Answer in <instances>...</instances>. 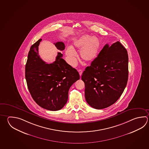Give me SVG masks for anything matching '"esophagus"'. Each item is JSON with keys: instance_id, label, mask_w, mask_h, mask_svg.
<instances>
[{"instance_id": "1", "label": "esophagus", "mask_w": 149, "mask_h": 149, "mask_svg": "<svg viewBox=\"0 0 149 149\" xmlns=\"http://www.w3.org/2000/svg\"><path fill=\"white\" fill-rule=\"evenodd\" d=\"M79 75L81 76V74H82V73H83V70H79Z\"/></svg>"}]
</instances>
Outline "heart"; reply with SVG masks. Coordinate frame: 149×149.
Masks as SVG:
<instances>
[{"mask_svg": "<svg viewBox=\"0 0 149 149\" xmlns=\"http://www.w3.org/2000/svg\"><path fill=\"white\" fill-rule=\"evenodd\" d=\"M100 46V41L97 37L84 35L74 40L73 46L68 47L65 54L72 65L76 64L77 54L75 49L80 50V56L83 61L86 63H91L97 57Z\"/></svg>", "mask_w": 149, "mask_h": 149, "instance_id": "heart-1", "label": "heart"}]
</instances>
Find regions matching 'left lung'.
<instances>
[{"label":"left lung","mask_w":149,"mask_h":149,"mask_svg":"<svg viewBox=\"0 0 149 149\" xmlns=\"http://www.w3.org/2000/svg\"><path fill=\"white\" fill-rule=\"evenodd\" d=\"M128 63L127 51L120 42L104 46L81 75L85 99L91 107L103 109L118 101L127 84Z\"/></svg>","instance_id":"obj_1"}]
</instances>
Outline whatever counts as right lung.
Here are the masks:
<instances>
[{"mask_svg":"<svg viewBox=\"0 0 149 149\" xmlns=\"http://www.w3.org/2000/svg\"><path fill=\"white\" fill-rule=\"evenodd\" d=\"M39 39L30 48L25 66V78L28 90L34 101L46 110L58 111L67 103L70 86L79 79L76 69L68 64L58 52L56 60L47 64L40 57ZM60 51L65 49L64 42L54 43Z\"/></svg>","mask_w":149,"mask_h":149,"instance_id":"obj_1","label":"right lung"}]
</instances>
